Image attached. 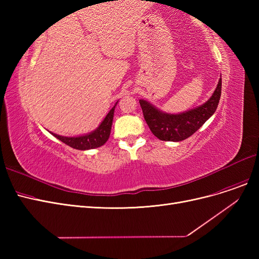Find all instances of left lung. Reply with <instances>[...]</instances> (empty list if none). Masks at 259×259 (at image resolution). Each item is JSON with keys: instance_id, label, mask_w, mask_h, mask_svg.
<instances>
[{"instance_id": "8db88e82", "label": "left lung", "mask_w": 259, "mask_h": 259, "mask_svg": "<svg viewBox=\"0 0 259 259\" xmlns=\"http://www.w3.org/2000/svg\"><path fill=\"white\" fill-rule=\"evenodd\" d=\"M222 95V77L211 97L202 106L179 113H164L146 100L140 99L144 117L152 134L165 142H182L193 135L216 111Z\"/></svg>"}]
</instances>
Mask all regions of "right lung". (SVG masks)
<instances>
[{"instance_id": "add662e5", "label": "right lung", "mask_w": 259, "mask_h": 259, "mask_svg": "<svg viewBox=\"0 0 259 259\" xmlns=\"http://www.w3.org/2000/svg\"><path fill=\"white\" fill-rule=\"evenodd\" d=\"M114 108L115 106L111 109L110 111H109V113L105 117V120L99 125V127L94 132L90 133L88 135L79 136V137H65V136H59L57 134H54V133H52V135H54L57 139H59L60 142L70 146L71 148L77 149V150H89V149L98 148L100 146H103L104 144H106V142L109 139V136H110Z\"/></svg>"}]
</instances>
